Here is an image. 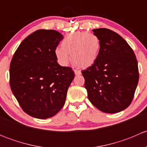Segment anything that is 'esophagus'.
Returning a JSON list of instances; mask_svg holds the SVG:
<instances>
[{"label":"esophagus","mask_w":147,"mask_h":147,"mask_svg":"<svg viewBox=\"0 0 147 147\" xmlns=\"http://www.w3.org/2000/svg\"><path fill=\"white\" fill-rule=\"evenodd\" d=\"M74 72L76 75H81V71L79 70V69H74Z\"/></svg>","instance_id":"obj_1"}]
</instances>
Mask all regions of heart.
Returning <instances> with one entry per match:
<instances>
[{
    "label": "heart",
    "mask_w": 147,
    "mask_h": 147,
    "mask_svg": "<svg viewBox=\"0 0 147 147\" xmlns=\"http://www.w3.org/2000/svg\"><path fill=\"white\" fill-rule=\"evenodd\" d=\"M101 50V42L92 32L76 31L67 34L57 47L55 55L60 65L65 66L69 62V55L72 61L82 67L94 64L98 59Z\"/></svg>",
    "instance_id": "heart-1"
}]
</instances>
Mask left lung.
Returning a JSON list of instances; mask_svg holds the SVG:
<instances>
[{"instance_id":"obj_1","label":"left lung","mask_w":147,"mask_h":147,"mask_svg":"<svg viewBox=\"0 0 147 147\" xmlns=\"http://www.w3.org/2000/svg\"><path fill=\"white\" fill-rule=\"evenodd\" d=\"M101 42L97 61L82 71L90 102L105 113L128 107L139 82L136 56L125 40L107 28L92 30Z\"/></svg>"}]
</instances>
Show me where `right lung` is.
Returning a JSON list of instances; mask_svg holds the SVG:
<instances>
[{
	"instance_id": "add662e5",
	"label": "right lung",
	"mask_w": 147,
	"mask_h": 147,
	"mask_svg": "<svg viewBox=\"0 0 147 147\" xmlns=\"http://www.w3.org/2000/svg\"><path fill=\"white\" fill-rule=\"evenodd\" d=\"M63 39L54 30H38L22 41L11 60L12 92L32 117H52L65 103L75 74L71 67L57 62L55 50Z\"/></svg>"
}]
</instances>
